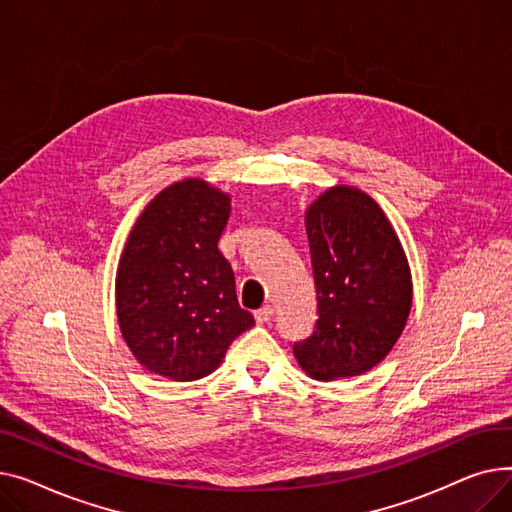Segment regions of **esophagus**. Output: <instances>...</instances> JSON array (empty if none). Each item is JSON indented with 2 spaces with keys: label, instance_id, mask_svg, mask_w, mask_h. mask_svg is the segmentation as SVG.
I'll return each instance as SVG.
<instances>
[{
  "label": "esophagus",
  "instance_id": "esophagus-1",
  "mask_svg": "<svg viewBox=\"0 0 512 512\" xmlns=\"http://www.w3.org/2000/svg\"><path fill=\"white\" fill-rule=\"evenodd\" d=\"M273 314H275L273 308H270V306H262L260 310L254 312V318H256L258 324H268L270 320H273Z\"/></svg>",
  "mask_w": 512,
  "mask_h": 512
}]
</instances>
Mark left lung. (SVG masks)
Returning <instances> with one entry per match:
<instances>
[{"label": "left lung", "mask_w": 512, "mask_h": 512, "mask_svg": "<svg viewBox=\"0 0 512 512\" xmlns=\"http://www.w3.org/2000/svg\"><path fill=\"white\" fill-rule=\"evenodd\" d=\"M318 302L314 333L293 353L312 378L364 374L388 355L411 310V275L395 229L362 190H326L306 213Z\"/></svg>", "instance_id": "left-lung-1"}]
</instances>
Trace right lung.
<instances>
[{
  "label": "right lung",
  "instance_id": "1",
  "mask_svg": "<svg viewBox=\"0 0 512 512\" xmlns=\"http://www.w3.org/2000/svg\"><path fill=\"white\" fill-rule=\"evenodd\" d=\"M229 196L202 179L165 188L136 221L119 260L115 302L138 362L177 382L213 372L231 341L254 326L219 252Z\"/></svg>",
  "mask_w": 512,
  "mask_h": 512
}]
</instances>
